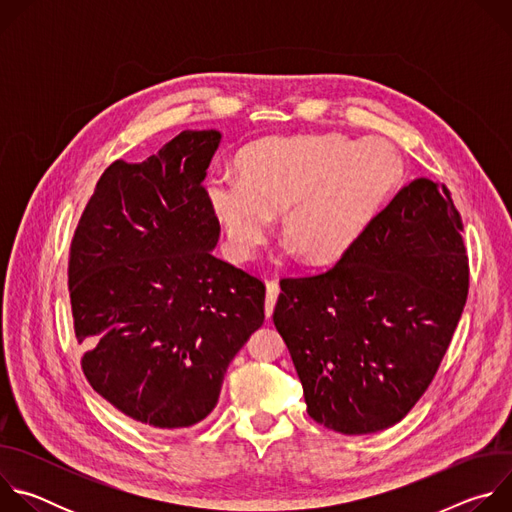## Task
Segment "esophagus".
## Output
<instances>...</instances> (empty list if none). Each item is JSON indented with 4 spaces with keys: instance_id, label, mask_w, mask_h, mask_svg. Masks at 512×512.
<instances>
[{
    "instance_id": "obj_1",
    "label": "esophagus",
    "mask_w": 512,
    "mask_h": 512,
    "mask_svg": "<svg viewBox=\"0 0 512 512\" xmlns=\"http://www.w3.org/2000/svg\"><path fill=\"white\" fill-rule=\"evenodd\" d=\"M277 296H279V283H277V279H269L267 281V296H265V316L267 318H271V314H273Z\"/></svg>"
}]
</instances>
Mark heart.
Returning a JSON list of instances; mask_svg holds the SVG:
<instances>
[{"label":"heart","mask_w":512,"mask_h":512,"mask_svg":"<svg viewBox=\"0 0 512 512\" xmlns=\"http://www.w3.org/2000/svg\"><path fill=\"white\" fill-rule=\"evenodd\" d=\"M235 168L239 178L216 174L206 182L231 255L253 259L271 214H279L281 235L314 265L340 259L403 176L389 143L336 133L263 137L245 145Z\"/></svg>","instance_id":"obj_1"}]
</instances>
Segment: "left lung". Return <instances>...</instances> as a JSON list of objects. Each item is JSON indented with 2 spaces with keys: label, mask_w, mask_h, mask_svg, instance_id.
I'll return each instance as SVG.
<instances>
[{
  "label": "left lung",
  "mask_w": 512,
  "mask_h": 512,
  "mask_svg": "<svg viewBox=\"0 0 512 512\" xmlns=\"http://www.w3.org/2000/svg\"><path fill=\"white\" fill-rule=\"evenodd\" d=\"M460 233L446 184L417 178L328 271L279 281L273 324L314 421L375 433L427 391L468 298Z\"/></svg>",
  "instance_id": "1"
}]
</instances>
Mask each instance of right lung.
<instances>
[{
	"label": "right lung",
	"instance_id": "1",
	"mask_svg": "<svg viewBox=\"0 0 512 512\" xmlns=\"http://www.w3.org/2000/svg\"><path fill=\"white\" fill-rule=\"evenodd\" d=\"M218 141L186 129L141 164L113 162L70 243L81 369L117 411L162 431L214 409L265 318V283L210 253L221 225L202 180Z\"/></svg>",
	"mask_w": 512,
	"mask_h": 512
}]
</instances>
